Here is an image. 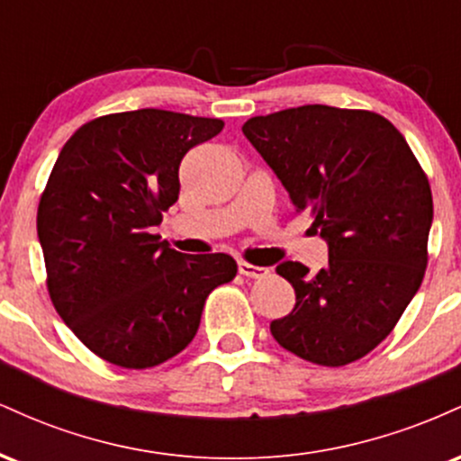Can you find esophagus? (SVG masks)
<instances>
[{"instance_id":"esophagus-1","label":"esophagus","mask_w":461,"mask_h":461,"mask_svg":"<svg viewBox=\"0 0 461 461\" xmlns=\"http://www.w3.org/2000/svg\"><path fill=\"white\" fill-rule=\"evenodd\" d=\"M238 273L245 275V277H251V279H260V277H267L268 268L256 267V264H249L242 260V262H238Z\"/></svg>"}]
</instances>
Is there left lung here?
Returning a JSON list of instances; mask_svg holds the SVG:
<instances>
[{
	"mask_svg": "<svg viewBox=\"0 0 461 461\" xmlns=\"http://www.w3.org/2000/svg\"><path fill=\"white\" fill-rule=\"evenodd\" d=\"M242 134L330 247L316 275L277 267L297 303L271 322L273 338L321 366L356 362L388 338L425 277L429 179L403 134L368 110L299 105L253 116Z\"/></svg>",
	"mask_w": 461,
	"mask_h": 461,
	"instance_id": "obj_1",
	"label": "left lung"
}]
</instances>
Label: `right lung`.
<instances>
[{
    "instance_id": "add662e5",
    "label": "right lung",
    "mask_w": 461,
    "mask_h": 461,
    "mask_svg": "<svg viewBox=\"0 0 461 461\" xmlns=\"http://www.w3.org/2000/svg\"><path fill=\"white\" fill-rule=\"evenodd\" d=\"M221 119L142 108L79 128L51 168L36 230L47 290L95 356L151 368L184 351L216 285L236 277L227 253L186 256L151 234L179 194L182 158Z\"/></svg>"
}]
</instances>
